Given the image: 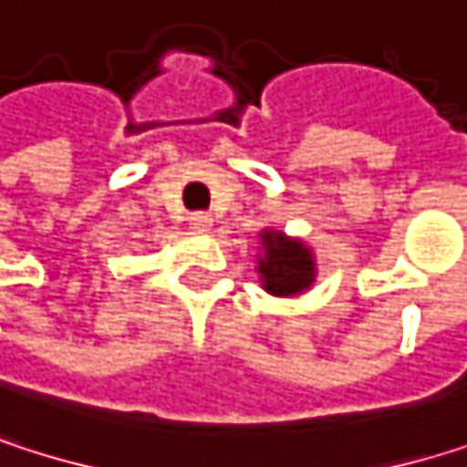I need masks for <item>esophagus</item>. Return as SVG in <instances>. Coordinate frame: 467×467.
Segmentation results:
<instances>
[{"instance_id":"obj_1","label":"esophagus","mask_w":467,"mask_h":467,"mask_svg":"<svg viewBox=\"0 0 467 467\" xmlns=\"http://www.w3.org/2000/svg\"><path fill=\"white\" fill-rule=\"evenodd\" d=\"M189 227H192L194 233H208V230L213 227V219H211L208 213L200 211V213H192V216H189Z\"/></svg>"}]
</instances>
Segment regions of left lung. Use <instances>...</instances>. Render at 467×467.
<instances>
[{
	"label": "left lung",
	"instance_id": "1",
	"mask_svg": "<svg viewBox=\"0 0 467 467\" xmlns=\"http://www.w3.org/2000/svg\"><path fill=\"white\" fill-rule=\"evenodd\" d=\"M259 248L256 273L267 295L297 297L317 284V256L306 240L265 227L259 233Z\"/></svg>",
	"mask_w": 467,
	"mask_h": 467
}]
</instances>
